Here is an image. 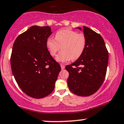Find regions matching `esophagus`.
I'll use <instances>...</instances> for the list:
<instances>
[{"instance_id": "1", "label": "esophagus", "mask_w": 124, "mask_h": 124, "mask_svg": "<svg viewBox=\"0 0 124 124\" xmlns=\"http://www.w3.org/2000/svg\"><path fill=\"white\" fill-rule=\"evenodd\" d=\"M61 69H62V70H64L65 67V66L63 64H61Z\"/></svg>"}]
</instances>
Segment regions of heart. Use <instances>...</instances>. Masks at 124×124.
Instances as JSON below:
<instances>
[{"label":"heart","mask_w":124,"mask_h":124,"mask_svg":"<svg viewBox=\"0 0 124 124\" xmlns=\"http://www.w3.org/2000/svg\"><path fill=\"white\" fill-rule=\"evenodd\" d=\"M87 40L82 34H78L70 30H62L55 34V39L49 38L46 41V46L49 53L54 56L61 50L62 52L56 57L61 62H66L78 59L85 50Z\"/></svg>","instance_id":"heart-1"}]
</instances>
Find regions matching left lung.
Masks as SVG:
<instances>
[{"label": "left lung", "instance_id": "left-lung-1", "mask_svg": "<svg viewBox=\"0 0 124 124\" xmlns=\"http://www.w3.org/2000/svg\"><path fill=\"white\" fill-rule=\"evenodd\" d=\"M77 28L81 30L80 27ZM87 43L81 57L65 69L69 72L67 83L71 92L79 96L96 93L105 78L109 54L105 41L99 34L83 27Z\"/></svg>", "mask_w": 124, "mask_h": 124}]
</instances>
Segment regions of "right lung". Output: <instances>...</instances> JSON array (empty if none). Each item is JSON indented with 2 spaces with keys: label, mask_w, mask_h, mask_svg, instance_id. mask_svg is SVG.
<instances>
[{
  "label": "right lung",
  "mask_w": 124,
  "mask_h": 124,
  "mask_svg": "<svg viewBox=\"0 0 124 124\" xmlns=\"http://www.w3.org/2000/svg\"><path fill=\"white\" fill-rule=\"evenodd\" d=\"M52 33L48 26H32L18 36L13 45V75L23 92L35 99L43 98L53 92L61 70L46 46Z\"/></svg>",
  "instance_id": "right-lung-1"
}]
</instances>
